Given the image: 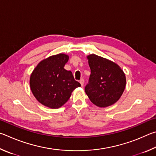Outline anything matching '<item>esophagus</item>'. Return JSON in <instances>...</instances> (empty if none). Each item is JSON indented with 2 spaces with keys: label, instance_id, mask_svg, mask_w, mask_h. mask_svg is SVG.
Listing matches in <instances>:
<instances>
[{
  "label": "esophagus",
  "instance_id": "1",
  "mask_svg": "<svg viewBox=\"0 0 156 156\" xmlns=\"http://www.w3.org/2000/svg\"><path fill=\"white\" fill-rule=\"evenodd\" d=\"M80 83H81V86H83V84H84V80H83V79H81V80H80Z\"/></svg>",
  "mask_w": 156,
  "mask_h": 156
}]
</instances>
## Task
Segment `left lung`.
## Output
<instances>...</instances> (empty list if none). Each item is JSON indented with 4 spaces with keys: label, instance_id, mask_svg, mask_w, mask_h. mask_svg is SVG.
<instances>
[{
    "label": "left lung",
    "instance_id": "1",
    "mask_svg": "<svg viewBox=\"0 0 156 156\" xmlns=\"http://www.w3.org/2000/svg\"><path fill=\"white\" fill-rule=\"evenodd\" d=\"M91 74L85 92L95 105L106 108L121 98L126 85L125 73L110 60L91 54L87 57Z\"/></svg>",
    "mask_w": 156,
    "mask_h": 156
}]
</instances>
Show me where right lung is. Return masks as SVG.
<instances>
[{
	"label": "right lung",
	"instance_id": "right-lung-1",
	"mask_svg": "<svg viewBox=\"0 0 156 156\" xmlns=\"http://www.w3.org/2000/svg\"><path fill=\"white\" fill-rule=\"evenodd\" d=\"M67 55L60 53L43 59L30 76L33 94L42 105L59 108L68 101L72 92L81 84L75 80L70 70L64 67L68 61Z\"/></svg>",
	"mask_w": 156,
	"mask_h": 156
}]
</instances>
